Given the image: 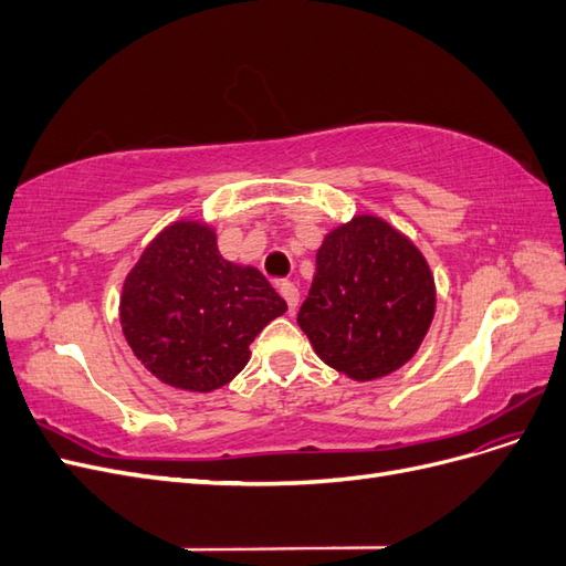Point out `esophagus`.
Listing matches in <instances>:
<instances>
[{
    "label": "esophagus",
    "instance_id": "1",
    "mask_svg": "<svg viewBox=\"0 0 566 566\" xmlns=\"http://www.w3.org/2000/svg\"><path fill=\"white\" fill-rule=\"evenodd\" d=\"M279 293H281L283 300L287 302L290 312H295L297 304H300V290H297V285H295L293 281H281V283H279Z\"/></svg>",
    "mask_w": 566,
    "mask_h": 566
}]
</instances>
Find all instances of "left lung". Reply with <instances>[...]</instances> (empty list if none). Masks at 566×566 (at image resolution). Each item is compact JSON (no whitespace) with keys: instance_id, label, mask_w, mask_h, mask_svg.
Segmentation results:
<instances>
[{"instance_id":"left-lung-1","label":"left lung","mask_w":566,"mask_h":566,"mask_svg":"<svg viewBox=\"0 0 566 566\" xmlns=\"http://www.w3.org/2000/svg\"><path fill=\"white\" fill-rule=\"evenodd\" d=\"M434 304L420 250L387 221L361 214L325 235L297 323L323 364L366 382L418 352Z\"/></svg>"}]
</instances>
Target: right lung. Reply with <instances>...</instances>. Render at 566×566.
<instances>
[{
  "instance_id": "add662e5",
  "label": "right lung",
  "mask_w": 566,
  "mask_h": 566,
  "mask_svg": "<svg viewBox=\"0 0 566 566\" xmlns=\"http://www.w3.org/2000/svg\"><path fill=\"white\" fill-rule=\"evenodd\" d=\"M285 310L260 271L219 254L210 227L175 221L129 271L119 321L160 382L212 391L245 368L252 339Z\"/></svg>"
}]
</instances>
